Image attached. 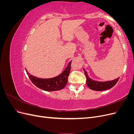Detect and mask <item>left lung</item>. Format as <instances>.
<instances>
[{
  "label": "left lung",
  "instance_id": "1",
  "mask_svg": "<svg viewBox=\"0 0 134 134\" xmlns=\"http://www.w3.org/2000/svg\"><path fill=\"white\" fill-rule=\"evenodd\" d=\"M83 70L84 71L85 75H86L87 78V84L88 87L90 89H91V90L94 91H102L110 89L115 86L119 79V78H117L115 80L108 81V82H97V81L93 80L92 79L89 78L88 76L87 75V71L84 70V69H83Z\"/></svg>",
  "mask_w": 134,
  "mask_h": 134
}]
</instances>
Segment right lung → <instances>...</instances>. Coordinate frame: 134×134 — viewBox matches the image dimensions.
Wrapping results in <instances>:
<instances>
[{
    "label": "right lung",
    "mask_w": 134,
    "mask_h": 134,
    "mask_svg": "<svg viewBox=\"0 0 134 134\" xmlns=\"http://www.w3.org/2000/svg\"><path fill=\"white\" fill-rule=\"evenodd\" d=\"M71 62L69 63L65 70L62 74L53 78L40 79L30 75L28 72L27 73L33 84L43 91H55L61 90L65 87L68 83V78L70 72Z\"/></svg>",
    "instance_id": "1"
}]
</instances>
